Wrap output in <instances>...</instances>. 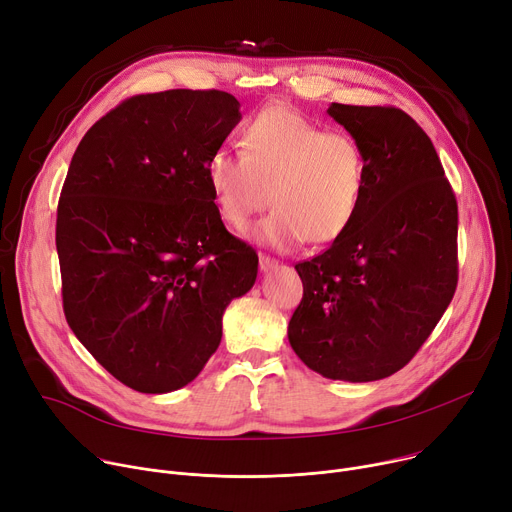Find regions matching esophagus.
<instances>
[{
	"instance_id": "obj_1",
	"label": "esophagus",
	"mask_w": 512,
	"mask_h": 512,
	"mask_svg": "<svg viewBox=\"0 0 512 512\" xmlns=\"http://www.w3.org/2000/svg\"><path fill=\"white\" fill-rule=\"evenodd\" d=\"M276 267H278V261H276L274 257H267V255H261V257H259V269L263 271V274H265V271L276 269Z\"/></svg>"
}]
</instances>
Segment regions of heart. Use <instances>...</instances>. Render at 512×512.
Returning a JSON list of instances; mask_svg holds the SVG:
<instances>
[{"label":"heart","instance_id":"b5f03b06","mask_svg":"<svg viewBox=\"0 0 512 512\" xmlns=\"http://www.w3.org/2000/svg\"><path fill=\"white\" fill-rule=\"evenodd\" d=\"M218 212L243 228L267 203L271 212L253 232L259 245L292 249L302 241L342 238L362 208L368 160L346 131H323L296 111L271 107L249 121L243 154L218 148L206 166Z\"/></svg>","mask_w":512,"mask_h":512}]
</instances>
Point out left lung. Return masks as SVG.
Listing matches in <instances>:
<instances>
[{"label":"left lung","mask_w":512,"mask_h":512,"mask_svg":"<svg viewBox=\"0 0 512 512\" xmlns=\"http://www.w3.org/2000/svg\"><path fill=\"white\" fill-rule=\"evenodd\" d=\"M368 160L350 230L296 263L302 300L288 325L296 356L325 379L370 383L403 368L457 288V199L424 129L393 107L327 109Z\"/></svg>","instance_id":"8db88e82"}]
</instances>
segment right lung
<instances>
[{
  "label": "right lung",
  "instance_id": "right-lung-1",
  "mask_svg": "<svg viewBox=\"0 0 512 512\" xmlns=\"http://www.w3.org/2000/svg\"><path fill=\"white\" fill-rule=\"evenodd\" d=\"M243 119L220 90L133 96L82 138L55 243L63 311L82 346L140 393L191 383L222 339L257 253L220 218L206 166Z\"/></svg>",
  "mask_w": 512,
  "mask_h": 512
}]
</instances>
